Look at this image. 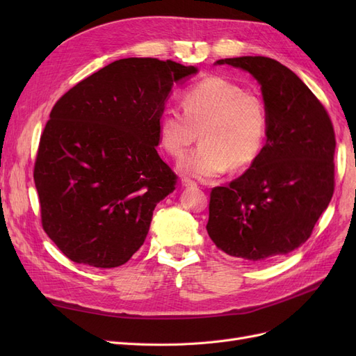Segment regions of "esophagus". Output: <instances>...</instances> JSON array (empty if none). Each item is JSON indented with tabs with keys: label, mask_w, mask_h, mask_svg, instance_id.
Wrapping results in <instances>:
<instances>
[{
	"label": "esophagus",
	"mask_w": 356,
	"mask_h": 356,
	"mask_svg": "<svg viewBox=\"0 0 356 356\" xmlns=\"http://www.w3.org/2000/svg\"><path fill=\"white\" fill-rule=\"evenodd\" d=\"M181 184L184 186V187H195L196 182L193 181V179H188V178H182V179H181Z\"/></svg>",
	"instance_id": "obj_1"
}]
</instances>
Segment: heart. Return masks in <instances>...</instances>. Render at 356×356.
<instances>
[{
  "label": "heart",
  "mask_w": 356,
  "mask_h": 356,
  "mask_svg": "<svg viewBox=\"0 0 356 356\" xmlns=\"http://www.w3.org/2000/svg\"><path fill=\"white\" fill-rule=\"evenodd\" d=\"M182 111L168 108L159 118V136L166 152L179 157L196 141H203L178 161V170L197 179H213L229 168L251 165L260 154L267 131L263 101L241 86L221 77H208L182 93Z\"/></svg>",
  "instance_id": "1"
}]
</instances>
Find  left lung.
<instances>
[{
  "mask_svg": "<svg viewBox=\"0 0 356 356\" xmlns=\"http://www.w3.org/2000/svg\"><path fill=\"white\" fill-rule=\"evenodd\" d=\"M260 83L266 145L243 175L213 187L207 230L221 251L248 261L285 255L303 245L334 193L336 135L324 105L275 59H220Z\"/></svg>",
  "mask_w": 356,
  "mask_h": 356,
  "instance_id": "obj_1",
  "label": "left lung"
}]
</instances>
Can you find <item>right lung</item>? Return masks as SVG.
<instances>
[{"mask_svg":"<svg viewBox=\"0 0 356 356\" xmlns=\"http://www.w3.org/2000/svg\"><path fill=\"white\" fill-rule=\"evenodd\" d=\"M197 68L127 58L89 75L55 104L34 181L41 224L71 261L111 268L144 243L177 175L160 159L159 118L172 86Z\"/></svg>","mask_w":356,"mask_h":356,"instance_id":"1","label":"right lung"}]
</instances>
